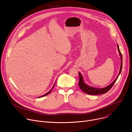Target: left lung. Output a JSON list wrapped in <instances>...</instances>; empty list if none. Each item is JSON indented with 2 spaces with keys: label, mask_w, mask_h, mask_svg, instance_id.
<instances>
[{
  "label": "left lung",
  "mask_w": 132,
  "mask_h": 132,
  "mask_svg": "<svg viewBox=\"0 0 132 132\" xmlns=\"http://www.w3.org/2000/svg\"><path fill=\"white\" fill-rule=\"evenodd\" d=\"M117 47H118V50L119 52V55L121 57V66H120V69L119 71V73L118 76L116 78V79L113 81L111 84H110L109 86L103 88H96V87H93L92 86H90L88 85L87 84L85 83L83 77L82 76V75L80 73V72H79V86L81 90L84 91V92L88 94V95H101V94H103L106 92H107L112 87V86L114 85L115 82H116L117 80L118 79L120 74L121 73L122 69V56L121 53L120 51L119 46L118 44H117Z\"/></svg>",
  "instance_id": "obj_1"
}]
</instances>
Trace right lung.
I'll list each match as a JSON object with an SVG mask.
<instances>
[{
  "instance_id": "right-lung-1",
  "label": "right lung",
  "mask_w": 132,
  "mask_h": 132,
  "mask_svg": "<svg viewBox=\"0 0 132 132\" xmlns=\"http://www.w3.org/2000/svg\"><path fill=\"white\" fill-rule=\"evenodd\" d=\"M55 82H56V81H55ZM55 84H54V85H53V87H52V88L48 92H47L46 93H45V95H42V96H40V97H37V98H41V97H44V96H46V95H48L49 93H50V92H51V91H52V89L53 88V87H54V85H55Z\"/></svg>"
}]
</instances>
